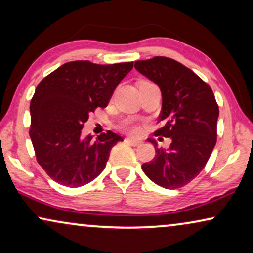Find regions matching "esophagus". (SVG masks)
Masks as SVG:
<instances>
[{
  "instance_id": "esophagus-1",
  "label": "esophagus",
  "mask_w": 253,
  "mask_h": 253,
  "mask_svg": "<svg viewBox=\"0 0 253 253\" xmlns=\"http://www.w3.org/2000/svg\"><path fill=\"white\" fill-rule=\"evenodd\" d=\"M126 141L129 144L132 145V146H139V145H141V141L140 140L133 139V138H126Z\"/></svg>"
}]
</instances>
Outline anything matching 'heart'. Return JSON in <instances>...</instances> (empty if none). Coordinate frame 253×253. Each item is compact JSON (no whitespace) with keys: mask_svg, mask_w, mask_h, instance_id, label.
<instances>
[{"mask_svg":"<svg viewBox=\"0 0 253 253\" xmlns=\"http://www.w3.org/2000/svg\"><path fill=\"white\" fill-rule=\"evenodd\" d=\"M126 127H127V130H129L130 132L133 133V134H137L138 132H139V127L136 126H130V124H127Z\"/></svg>","mask_w":253,"mask_h":253,"instance_id":"obj_1","label":"heart"}]
</instances>
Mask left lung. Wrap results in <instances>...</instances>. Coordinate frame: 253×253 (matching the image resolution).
<instances>
[{"instance_id":"obj_1","label":"left lung","mask_w":253,"mask_h":253,"mask_svg":"<svg viewBox=\"0 0 253 253\" xmlns=\"http://www.w3.org/2000/svg\"><path fill=\"white\" fill-rule=\"evenodd\" d=\"M141 75L159 86L165 126L155 136L170 138L168 150L159 148L155 157L141 166L145 175L165 189L182 188L199 175L216 143L219 107L209 85L189 68L168 57L134 62Z\"/></svg>"}]
</instances>
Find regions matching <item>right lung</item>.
Segmentation results:
<instances>
[{"instance_id":"right-lung-1","label":"right lung","mask_w":253,"mask_h":253,"mask_svg":"<svg viewBox=\"0 0 253 253\" xmlns=\"http://www.w3.org/2000/svg\"><path fill=\"white\" fill-rule=\"evenodd\" d=\"M132 68L133 62H68L37 86L30 105V137L38 164L53 181L79 188L101 174L112 147L123 138L108 130L93 141L91 134L82 136V129L96 107L108 105Z\"/></svg>"}]
</instances>
